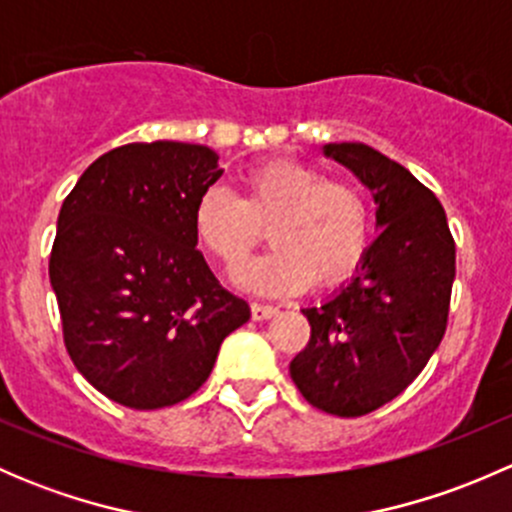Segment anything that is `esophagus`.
<instances>
[{
  "label": "esophagus",
  "mask_w": 512,
  "mask_h": 512,
  "mask_svg": "<svg viewBox=\"0 0 512 512\" xmlns=\"http://www.w3.org/2000/svg\"><path fill=\"white\" fill-rule=\"evenodd\" d=\"M250 312H252V319H257V322H262V319H270V317H275L277 314V307H272V304H252L250 307Z\"/></svg>",
  "instance_id": "esophagus-1"
}]
</instances>
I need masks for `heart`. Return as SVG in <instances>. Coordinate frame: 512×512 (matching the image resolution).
Wrapping results in <instances>:
<instances>
[{"label": "heart", "mask_w": 512, "mask_h": 512, "mask_svg": "<svg viewBox=\"0 0 512 512\" xmlns=\"http://www.w3.org/2000/svg\"><path fill=\"white\" fill-rule=\"evenodd\" d=\"M200 245L237 272L260 245L272 250L240 275L255 292L292 294L337 287L359 270L371 245V203L352 180L292 158L265 160L242 175V195L210 188L195 205Z\"/></svg>", "instance_id": "1"}]
</instances>
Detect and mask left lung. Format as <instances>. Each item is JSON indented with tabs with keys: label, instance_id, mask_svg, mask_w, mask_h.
Segmentation results:
<instances>
[{
	"label": "left lung",
	"instance_id": "1",
	"mask_svg": "<svg viewBox=\"0 0 512 512\" xmlns=\"http://www.w3.org/2000/svg\"><path fill=\"white\" fill-rule=\"evenodd\" d=\"M374 193L376 225L359 272L322 307H307L309 342L289 364L319 411L356 418L389 404L416 379L448 327L456 242L436 195L364 143H329Z\"/></svg>",
	"mask_w": 512,
	"mask_h": 512
}]
</instances>
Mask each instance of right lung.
Here are the masks:
<instances>
[{"mask_svg": "<svg viewBox=\"0 0 512 512\" xmlns=\"http://www.w3.org/2000/svg\"><path fill=\"white\" fill-rule=\"evenodd\" d=\"M220 175L208 146L128 143L61 205L49 280L66 352L116 404L153 411L193 396L250 319L195 247V205Z\"/></svg>", "mask_w": 512, "mask_h": 512, "instance_id": "obj_1", "label": "right lung"}]
</instances>
